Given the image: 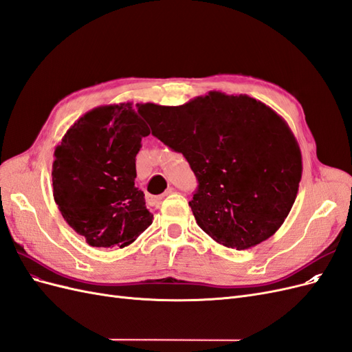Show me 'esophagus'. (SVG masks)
I'll return each mask as SVG.
<instances>
[{
    "mask_svg": "<svg viewBox=\"0 0 352 352\" xmlns=\"http://www.w3.org/2000/svg\"><path fill=\"white\" fill-rule=\"evenodd\" d=\"M173 192H175V188H172V186H170V188H167V189H166V192H164V194H163L162 197H158V198H157V201H160V199H162L163 197H167V195H170V194H173Z\"/></svg>",
    "mask_w": 352,
    "mask_h": 352,
    "instance_id": "34e87169",
    "label": "esophagus"
}]
</instances>
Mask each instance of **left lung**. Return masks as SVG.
Masks as SVG:
<instances>
[{"label":"left lung","instance_id":"obj_1","mask_svg":"<svg viewBox=\"0 0 352 352\" xmlns=\"http://www.w3.org/2000/svg\"><path fill=\"white\" fill-rule=\"evenodd\" d=\"M140 111L195 173L189 207L208 236L248 250L274 235L302 175L300 145L278 113L248 95L219 91L177 107L141 104Z\"/></svg>","mask_w":352,"mask_h":352}]
</instances>
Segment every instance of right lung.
<instances>
[{"mask_svg":"<svg viewBox=\"0 0 352 352\" xmlns=\"http://www.w3.org/2000/svg\"><path fill=\"white\" fill-rule=\"evenodd\" d=\"M145 122L131 102L85 113L56 146L52 192L67 225L91 247L124 248L153 223L135 186Z\"/></svg>","mask_w":352,"mask_h":352,"instance_id":"right-lung-1","label":"right lung"}]
</instances>
